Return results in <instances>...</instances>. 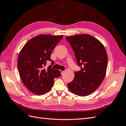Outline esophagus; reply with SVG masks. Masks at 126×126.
Returning <instances> with one entry per match:
<instances>
[{"label":"esophagus","instance_id":"34e87169","mask_svg":"<svg viewBox=\"0 0 126 126\" xmlns=\"http://www.w3.org/2000/svg\"><path fill=\"white\" fill-rule=\"evenodd\" d=\"M60 72H61V74L62 75H63L64 73V71H63V70H60Z\"/></svg>","mask_w":126,"mask_h":126}]
</instances>
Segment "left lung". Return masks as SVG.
<instances>
[{
	"mask_svg": "<svg viewBox=\"0 0 126 126\" xmlns=\"http://www.w3.org/2000/svg\"><path fill=\"white\" fill-rule=\"evenodd\" d=\"M74 50L81 70L75 73L73 81L68 84L69 90L80 96L90 95L101 85L105 77L108 56L104 45L88 34L66 37Z\"/></svg>",
	"mask_w": 126,
	"mask_h": 126,
	"instance_id": "8db88e82",
	"label": "left lung"
}]
</instances>
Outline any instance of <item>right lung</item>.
I'll use <instances>...</instances> for the list:
<instances>
[{
    "instance_id": "1",
    "label": "right lung",
    "mask_w": 126,
    "mask_h": 126,
    "mask_svg": "<svg viewBox=\"0 0 126 126\" xmlns=\"http://www.w3.org/2000/svg\"><path fill=\"white\" fill-rule=\"evenodd\" d=\"M63 35L39 34L24 45L19 54L17 66L21 79L25 86L36 95L44 94L51 89L54 78L61 75L60 71L45 68L51 53Z\"/></svg>"
}]
</instances>
